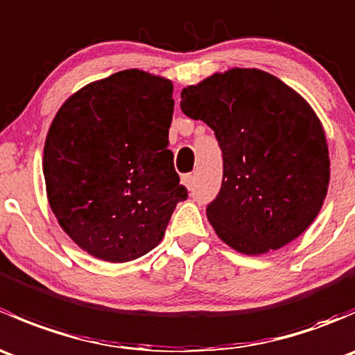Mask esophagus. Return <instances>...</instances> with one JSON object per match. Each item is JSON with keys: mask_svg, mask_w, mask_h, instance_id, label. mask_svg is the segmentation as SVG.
Masks as SVG:
<instances>
[{"mask_svg": "<svg viewBox=\"0 0 355 355\" xmlns=\"http://www.w3.org/2000/svg\"><path fill=\"white\" fill-rule=\"evenodd\" d=\"M182 184H184L185 187H187L189 191H191V189H192V184H194V177H192L191 173L184 175V177H182Z\"/></svg>", "mask_w": 355, "mask_h": 355, "instance_id": "esophagus-1", "label": "esophagus"}]
</instances>
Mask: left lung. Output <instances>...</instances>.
I'll list each match as a JSON object with an SVG mask.
<instances>
[{"label": "left lung", "instance_id": "8db88e82", "mask_svg": "<svg viewBox=\"0 0 355 355\" xmlns=\"http://www.w3.org/2000/svg\"><path fill=\"white\" fill-rule=\"evenodd\" d=\"M180 108L214 130L223 153L207 220L247 256L282 249L309 228L330 184L323 123L309 103L257 68L216 71L180 92Z\"/></svg>", "mask_w": 355, "mask_h": 355}]
</instances>
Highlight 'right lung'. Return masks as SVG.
Segmentation results:
<instances>
[{"label": "right lung", "mask_w": 355, "mask_h": 355, "mask_svg": "<svg viewBox=\"0 0 355 355\" xmlns=\"http://www.w3.org/2000/svg\"><path fill=\"white\" fill-rule=\"evenodd\" d=\"M173 105L171 80L130 68L78 89L53 118L46 196L60 227L91 256H144L187 199L168 149Z\"/></svg>", "instance_id": "1"}]
</instances>
